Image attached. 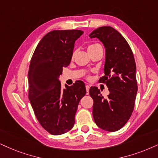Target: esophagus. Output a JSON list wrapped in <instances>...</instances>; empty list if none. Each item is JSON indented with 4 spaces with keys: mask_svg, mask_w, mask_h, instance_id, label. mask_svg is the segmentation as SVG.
<instances>
[{
    "mask_svg": "<svg viewBox=\"0 0 158 158\" xmlns=\"http://www.w3.org/2000/svg\"><path fill=\"white\" fill-rule=\"evenodd\" d=\"M85 87H86V90H87V95H88L89 90V85H86Z\"/></svg>",
    "mask_w": 158,
    "mask_h": 158,
    "instance_id": "esophagus-1",
    "label": "esophagus"
}]
</instances>
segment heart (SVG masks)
Here are the masks:
<instances>
[{
    "label": "heart",
    "mask_w": 158,
    "mask_h": 158,
    "mask_svg": "<svg viewBox=\"0 0 158 158\" xmlns=\"http://www.w3.org/2000/svg\"><path fill=\"white\" fill-rule=\"evenodd\" d=\"M98 47H101V46L100 45V44H94L89 45V47H88V48H87V51H88V52H89V51L93 50V49H95V48H98ZM74 54H75V52L73 53V55H72V57H73V56H74Z\"/></svg>",
    "instance_id": "b5f03b06"
}]
</instances>
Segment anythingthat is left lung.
<instances>
[{"label": "left lung", "instance_id": "obj_1", "mask_svg": "<svg viewBox=\"0 0 158 158\" xmlns=\"http://www.w3.org/2000/svg\"><path fill=\"white\" fill-rule=\"evenodd\" d=\"M89 36L98 39L106 49L104 75L99 82L109 91L104 98L97 87L89 89L93 119L100 128L114 132L127 123L134 109L138 90L134 57L125 38L110 26L100 27Z\"/></svg>", "mask_w": 158, "mask_h": 158}]
</instances>
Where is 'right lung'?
Returning a JSON list of instances; mask_svg holds the SVG:
<instances>
[{"mask_svg": "<svg viewBox=\"0 0 158 158\" xmlns=\"http://www.w3.org/2000/svg\"><path fill=\"white\" fill-rule=\"evenodd\" d=\"M80 30L53 31L35 48L28 71V98L40 125L52 135H61L74 125L79 101L86 94L85 85L77 81L61 88L60 76L72 58Z\"/></svg>", "mask_w": 158, "mask_h": 158, "instance_id": "1", "label": "right lung"}]
</instances>
